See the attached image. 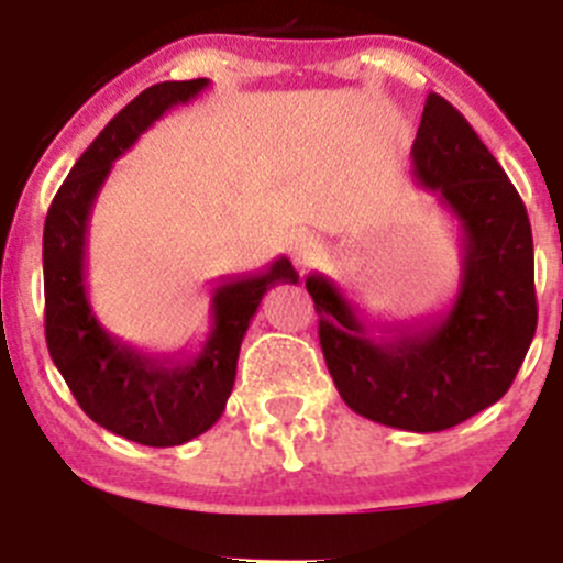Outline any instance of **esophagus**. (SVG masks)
I'll list each match as a JSON object with an SVG mask.
<instances>
[{
  "mask_svg": "<svg viewBox=\"0 0 563 563\" xmlns=\"http://www.w3.org/2000/svg\"><path fill=\"white\" fill-rule=\"evenodd\" d=\"M313 253H316V240L310 234H299V240H297V261L302 266H308L310 264V258H313Z\"/></svg>",
  "mask_w": 563,
  "mask_h": 563,
  "instance_id": "1",
  "label": "esophagus"
}]
</instances>
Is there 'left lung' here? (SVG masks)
Masks as SVG:
<instances>
[{
  "label": "left lung",
  "mask_w": 563,
  "mask_h": 563,
  "mask_svg": "<svg viewBox=\"0 0 563 563\" xmlns=\"http://www.w3.org/2000/svg\"><path fill=\"white\" fill-rule=\"evenodd\" d=\"M413 176L460 223V286L441 313L367 323L340 286L305 280L329 376L351 411L439 433L501 400L537 332L533 242L523 201L463 113L428 95Z\"/></svg>",
  "instance_id": "8db88e82"
}]
</instances>
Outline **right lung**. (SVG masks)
<instances>
[{
	"label": "right lung",
	"instance_id": "right-lung-1",
	"mask_svg": "<svg viewBox=\"0 0 563 563\" xmlns=\"http://www.w3.org/2000/svg\"><path fill=\"white\" fill-rule=\"evenodd\" d=\"M209 78L163 81L128 103L89 144L54 196L43 231L45 340L51 360L92 422L144 446H179L207 433L225 411L236 360L261 299L277 283H297L286 255L266 269L220 277L212 327L196 354H146L111 338L87 297L89 218L113 163L168 108L187 103Z\"/></svg>",
	"mask_w": 563,
	"mask_h": 563
}]
</instances>
